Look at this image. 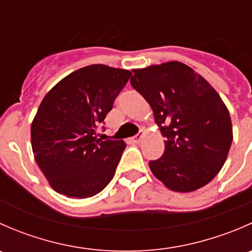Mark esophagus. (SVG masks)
Returning a JSON list of instances; mask_svg holds the SVG:
<instances>
[{
	"label": "esophagus",
	"mask_w": 252,
	"mask_h": 252,
	"mask_svg": "<svg viewBox=\"0 0 252 252\" xmlns=\"http://www.w3.org/2000/svg\"><path fill=\"white\" fill-rule=\"evenodd\" d=\"M145 138V133L144 131H141V133H139L138 135H135L134 138H131V141L134 142V144H139V142L142 141V139Z\"/></svg>",
	"instance_id": "34e87169"
}]
</instances>
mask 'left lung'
<instances>
[{
  "label": "left lung",
  "mask_w": 252,
  "mask_h": 252,
  "mask_svg": "<svg viewBox=\"0 0 252 252\" xmlns=\"http://www.w3.org/2000/svg\"><path fill=\"white\" fill-rule=\"evenodd\" d=\"M131 86L154 111L164 152L150 161L152 174L168 189L191 192L222 169L233 141L229 111L199 73L178 61L133 69Z\"/></svg>",
  "instance_id": "obj_1"
}]
</instances>
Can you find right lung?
I'll list each match as a JSON object with an SVG mask.
<instances>
[{
	"mask_svg": "<svg viewBox=\"0 0 252 252\" xmlns=\"http://www.w3.org/2000/svg\"><path fill=\"white\" fill-rule=\"evenodd\" d=\"M131 73L91 64L70 73L45 95L32 122L37 166L56 192L75 199L98 194L111 182L123 140L97 139V126Z\"/></svg>",
	"mask_w": 252,
	"mask_h": 252,
	"instance_id": "1",
	"label": "right lung"
}]
</instances>
